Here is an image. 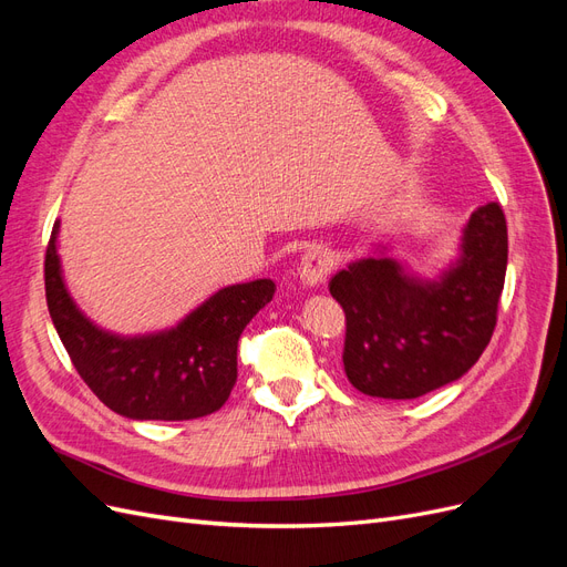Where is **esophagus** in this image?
I'll list each match as a JSON object with an SVG mask.
<instances>
[{"label":"esophagus","instance_id":"34e87169","mask_svg":"<svg viewBox=\"0 0 567 567\" xmlns=\"http://www.w3.org/2000/svg\"><path fill=\"white\" fill-rule=\"evenodd\" d=\"M336 267V252L323 246V244H315L305 250L302 260H300V279L305 286H319L321 281H326V277L333 271Z\"/></svg>","mask_w":567,"mask_h":567}]
</instances>
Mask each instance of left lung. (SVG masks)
I'll use <instances>...</instances> for the list:
<instances>
[{"label": "left lung", "instance_id": "1", "mask_svg": "<svg viewBox=\"0 0 567 567\" xmlns=\"http://www.w3.org/2000/svg\"><path fill=\"white\" fill-rule=\"evenodd\" d=\"M508 234L499 203L471 215L461 257L437 281L367 257L329 284L346 312L348 381L383 400H414L466 373L489 346L506 279Z\"/></svg>", "mask_w": 567, "mask_h": 567}]
</instances>
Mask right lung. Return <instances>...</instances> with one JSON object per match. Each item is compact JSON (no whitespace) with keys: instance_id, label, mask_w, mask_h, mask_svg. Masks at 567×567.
Listing matches in <instances>:
<instances>
[{"instance_id":"right-lung-1","label":"right lung","mask_w":567,"mask_h":567,"mask_svg":"<svg viewBox=\"0 0 567 567\" xmlns=\"http://www.w3.org/2000/svg\"><path fill=\"white\" fill-rule=\"evenodd\" d=\"M56 234L59 221L44 255L47 307L80 379L101 402L134 421H188L229 400L238 338L271 300V279L221 288L169 331L120 338L78 310L61 277Z\"/></svg>"}]
</instances>
